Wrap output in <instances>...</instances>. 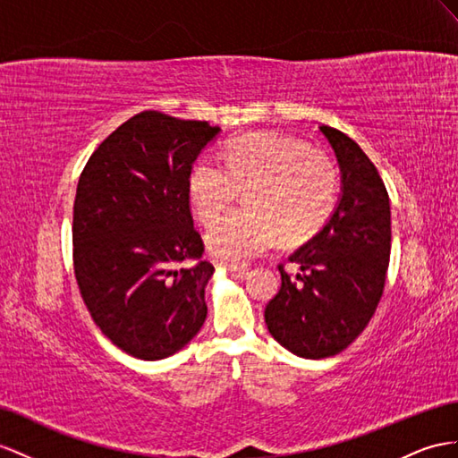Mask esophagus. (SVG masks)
I'll use <instances>...</instances> for the list:
<instances>
[{
    "label": "esophagus",
    "instance_id": "1",
    "mask_svg": "<svg viewBox=\"0 0 458 458\" xmlns=\"http://www.w3.org/2000/svg\"><path fill=\"white\" fill-rule=\"evenodd\" d=\"M216 265H218V267H225V268H228L230 273H236L238 276H243L245 273L250 271V265H248V263H230V261L220 259V261H216Z\"/></svg>",
    "mask_w": 458,
    "mask_h": 458
}]
</instances>
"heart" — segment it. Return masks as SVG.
I'll use <instances>...</instances> for the list:
<instances>
[{
    "label": "heart",
    "mask_w": 458,
    "mask_h": 458,
    "mask_svg": "<svg viewBox=\"0 0 458 458\" xmlns=\"http://www.w3.org/2000/svg\"><path fill=\"white\" fill-rule=\"evenodd\" d=\"M220 160L197 164L190 178L191 203L203 225H213L248 191V207L208 232V248L220 259H250L280 236L288 243L308 240L335 213L341 175L323 150L283 135L253 133L232 140Z\"/></svg>",
    "instance_id": "obj_1"
}]
</instances>
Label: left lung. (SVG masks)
<instances>
[{
	"label": "left lung",
	"mask_w": 458,
	"mask_h": 458,
	"mask_svg": "<svg viewBox=\"0 0 458 458\" xmlns=\"http://www.w3.org/2000/svg\"><path fill=\"white\" fill-rule=\"evenodd\" d=\"M343 174V195L319 233L278 265V294L267 303V329L292 354L321 360L341 354L373 318L391 257V207L375 164L356 140L321 125Z\"/></svg>",
	"instance_id": "8db88e82"
}]
</instances>
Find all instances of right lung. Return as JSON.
I'll use <instances>...</instances> for the list:
<instances>
[{"instance_id": "add662e5", "label": "right lung", "mask_w": 458, "mask_h": 458, "mask_svg": "<svg viewBox=\"0 0 458 458\" xmlns=\"http://www.w3.org/2000/svg\"><path fill=\"white\" fill-rule=\"evenodd\" d=\"M220 131L157 110L129 117L92 152L73 203V268L92 321L125 354L162 360L207 319L190 178ZM192 265L190 266L189 263Z\"/></svg>"}]
</instances>
